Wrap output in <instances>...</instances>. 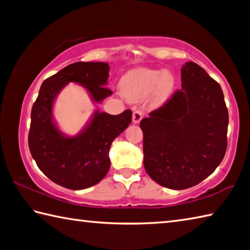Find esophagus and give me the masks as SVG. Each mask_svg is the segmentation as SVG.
<instances>
[{"label": "esophagus", "instance_id": "esophagus-1", "mask_svg": "<svg viewBox=\"0 0 250 250\" xmlns=\"http://www.w3.org/2000/svg\"><path fill=\"white\" fill-rule=\"evenodd\" d=\"M143 118V112L140 111V110H135L133 111V115H132V121L134 124H139V122L142 120Z\"/></svg>", "mask_w": 250, "mask_h": 250}]
</instances>
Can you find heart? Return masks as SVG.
I'll return each mask as SVG.
<instances>
[{
    "mask_svg": "<svg viewBox=\"0 0 250 250\" xmlns=\"http://www.w3.org/2000/svg\"><path fill=\"white\" fill-rule=\"evenodd\" d=\"M175 86L176 79L171 72L144 67L126 72L120 82L121 90L126 98L142 101L153 94V103L157 106L171 96Z\"/></svg>",
    "mask_w": 250,
    "mask_h": 250,
    "instance_id": "b5f03b06",
    "label": "heart"
}]
</instances>
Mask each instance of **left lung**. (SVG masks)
I'll return each instance as SVG.
<instances>
[{
    "label": "left lung",
    "instance_id": "1",
    "mask_svg": "<svg viewBox=\"0 0 250 250\" xmlns=\"http://www.w3.org/2000/svg\"><path fill=\"white\" fill-rule=\"evenodd\" d=\"M228 125L220 84L197 63H185L181 89L140 122L147 175L175 190L201 183L223 160Z\"/></svg>",
    "mask_w": 250,
    "mask_h": 250
}]
</instances>
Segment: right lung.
I'll use <instances>...</instances> for the list:
<instances>
[{
  "mask_svg": "<svg viewBox=\"0 0 250 250\" xmlns=\"http://www.w3.org/2000/svg\"><path fill=\"white\" fill-rule=\"evenodd\" d=\"M108 78V63L75 62L44 80L40 87L31 109L28 145L39 169L62 187L85 189L107 175L110 145L131 124L132 111L128 109L113 116L95 110L85 128L69 137L53 120L54 101L72 82L83 86L94 103H102L112 94L106 87Z\"/></svg>",
  "mask_w": 250,
  "mask_h": 250,
  "instance_id": "1",
  "label": "right lung"
}]
</instances>
